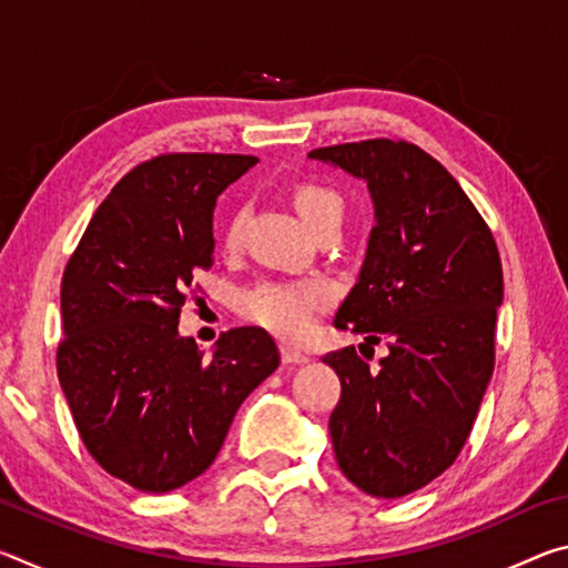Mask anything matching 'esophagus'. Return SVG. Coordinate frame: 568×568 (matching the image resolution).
I'll use <instances>...</instances> for the list:
<instances>
[{"mask_svg": "<svg viewBox=\"0 0 568 568\" xmlns=\"http://www.w3.org/2000/svg\"><path fill=\"white\" fill-rule=\"evenodd\" d=\"M281 358H283V363H287V365H303V363L311 361V358H307V353L297 351V348H291V345H283V348H281Z\"/></svg>", "mask_w": 568, "mask_h": 568, "instance_id": "esophagus-1", "label": "esophagus"}]
</instances>
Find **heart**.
<instances>
[{"label": "heart", "instance_id": "1", "mask_svg": "<svg viewBox=\"0 0 568 568\" xmlns=\"http://www.w3.org/2000/svg\"><path fill=\"white\" fill-rule=\"evenodd\" d=\"M293 205L303 223L318 230L325 223H341L345 203L338 190L323 182H297ZM243 210H233L223 225V243L235 247L243 233ZM333 305V287L325 281H261L237 295V311L257 328L285 341H301L315 328L318 315Z\"/></svg>", "mask_w": 568, "mask_h": 568}]
</instances>
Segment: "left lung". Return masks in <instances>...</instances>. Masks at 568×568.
<instances>
[{"label":"left lung","mask_w":568,"mask_h":568,"mask_svg":"<svg viewBox=\"0 0 568 568\" xmlns=\"http://www.w3.org/2000/svg\"><path fill=\"white\" fill-rule=\"evenodd\" d=\"M311 158L368 182L376 225L335 328L390 351L378 368L353 345L323 355L341 378L335 458L361 491L400 498L444 474L474 428L496 361L501 257L456 178L413 142H345Z\"/></svg>","instance_id":"8db88e82"}]
</instances>
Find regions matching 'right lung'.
<instances>
[{
    "label": "right lung",
    "mask_w": 568,
    "mask_h": 568,
    "mask_svg": "<svg viewBox=\"0 0 568 568\" xmlns=\"http://www.w3.org/2000/svg\"><path fill=\"white\" fill-rule=\"evenodd\" d=\"M253 155L165 152L132 168L92 215L62 275L57 376L90 456L168 494L213 464L230 423L281 363L263 328L180 338V307L213 267V210Z\"/></svg>",
    "instance_id": "add662e5"
}]
</instances>
